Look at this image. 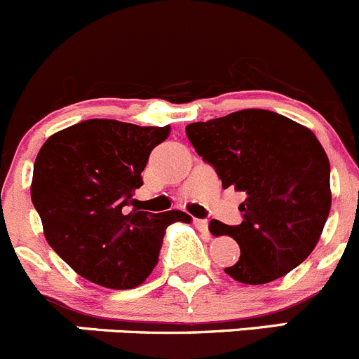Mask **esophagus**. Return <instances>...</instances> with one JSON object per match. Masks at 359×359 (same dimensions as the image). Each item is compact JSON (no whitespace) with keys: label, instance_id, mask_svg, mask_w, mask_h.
I'll return each instance as SVG.
<instances>
[{"label":"esophagus","instance_id":"34e87169","mask_svg":"<svg viewBox=\"0 0 359 359\" xmlns=\"http://www.w3.org/2000/svg\"><path fill=\"white\" fill-rule=\"evenodd\" d=\"M193 222H194V226L200 229V231H207V229H208L207 219H193Z\"/></svg>","mask_w":359,"mask_h":359}]
</instances>
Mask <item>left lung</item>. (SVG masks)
Listing matches in <instances>:
<instances>
[{
    "instance_id": "obj_1",
    "label": "left lung",
    "mask_w": 359,
    "mask_h": 359,
    "mask_svg": "<svg viewBox=\"0 0 359 359\" xmlns=\"http://www.w3.org/2000/svg\"><path fill=\"white\" fill-rule=\"evenodd\" d=\"M198 156L214 166L222 187L242 191L243 221L212 219V235H228L240 257L224 268L242 284H266L304 263L319 242L332 208L330 161L309 128L261 109L186 126Z\"/></svg>"
}]
</instances>
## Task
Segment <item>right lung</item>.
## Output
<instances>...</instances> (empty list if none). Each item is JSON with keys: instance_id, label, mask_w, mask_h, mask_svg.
<instances>
[{"instance_id": "1", "label": "right lung", "mask_w": 359, "mask_h": 359, "mask_svg": "<svg viewBox=\"0 0 359 359\" xmlns=\"http://www.w3.org/2000/svg\"><path fill=\"white\" fill-rule=\"evenodd\" d=\"M168 135L170 126L89 119L41 145L31 200L48 245L80 277L110 290L137 287L158 264L165 229L191 222L186 212L135 207L151 151Z\"/></svg>"}]
</instances>
